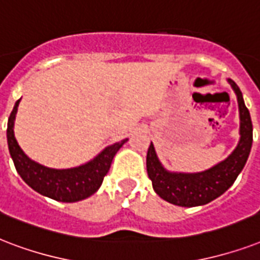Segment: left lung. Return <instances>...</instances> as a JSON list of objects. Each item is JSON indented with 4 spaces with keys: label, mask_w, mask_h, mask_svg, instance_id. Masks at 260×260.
I'll list each match as a JSON object with an SVG mask.
<instances>
[{
    "label": "left lung",
    "mask_w": 260,
    "mask_h": 260,
    "mask_svg": "<svg viewBox=\"0 0 260 260\" xmlns=\"http://www.w3.org/2000/svg\"><path fill=\"white\" fill-rule=\"evenodd\" d=\"M228 82L236 93L239 104L240 140L225 160L202 172H172L164 168L158 160L154 145L150 142L146 154L148 176L152 180L153 190L167 202L183 207L206 205L224 194L244 168L252 146V122L240 88L231 78H228Z\"/></svg>",
    "instance_id": "1"
}]
</instances>
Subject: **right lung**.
Listing matches in <instances>:
<instances>
[{
	"label": "right lung",
	"mask_w": 260,
	"mask_h": 260,
	"mask_svg": "<svg viewBox=\"0 0 260 260\" xmlns=\"http://www.w3.org/2000/svg\"><path fill=\"white\" fill-rule=\"evenodd\" d=\"M20 100L16 102L8 119L7 138L11 157L21 179L36 192L58 202H78L94 194L102 186L116 152L127 142V138L104 148L96 157L82 166L66 170L48 168L28 157L16 140L15 120Z\"/></svg>",
	"instance_id": "right-lung-1"
}]
</instances>
